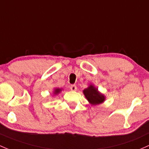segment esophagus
Listing matches in <instances>:
<instances>
[{
    "instance_id": "34e87169",
    "label": "esophagus",
    "mask_w": 149,
    "mask_h": 149,
    "mask_svg": "<svg viewBox=\"0 0 149 149\" xmlns=\"http://www.w3.org/2000/svg\"><path fill=\"white\" fill-rule=\"evenodd\" d=\"M70 90H72V91H76L77 90V86L73 85H71L70 86Z\"/></svg>"
}]
</instances>
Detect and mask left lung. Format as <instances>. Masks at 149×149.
<instances>
[{
	"mask_svg": "<svg viewBox=\"0 0 149 149\" xmlns=\"http://www.w3.org/2000/svg\"><path fill=\"white\" fill-rule=\"evenodd\" d=\"M83 94L87 101L92 105H100L105 100V96L93 85H90L85 89L83 90Z\"/></svg>",
	"mask_w": 149,
	"mask_h": 149,
	"instance_id": "obj_1",
	"label": "left lung"
}]
</instances>
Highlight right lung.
Segmentation results:
<instances>
[{
    "label": "right lung",
    "mask_w": 149,
    "mask_h": 149,
    "mask_svg": "<svg viewBox=\"0 0 149 149\" xmlns=\"http://www.w3.org/2000/svg\"><path fill=\"white\" fill-rule=\"evenodd\" d=\"M62 90H63L62 88H57V87H56V88H54L53 91V95L54 96L57 95L58 94H59V93L62 91Z\"/></svg>",
    "instance_id": "add662e5"
}]
</instances>
